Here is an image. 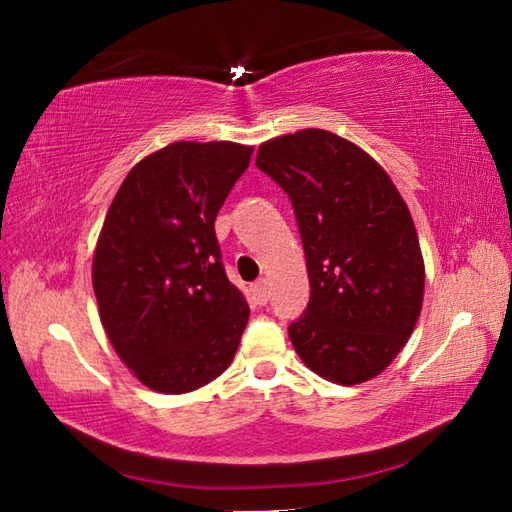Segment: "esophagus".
I'll use <instances>...</instances> for the list:
<instances>
[{
  "mask_svg": "<svg viewBox=\"0 0 512 512\" xmlns=\"http://www.w3.org/2000/svg\"><path fill=\"white\" fill-rule=\"evenodd\" d=\"M250 292H253V299H255V303H259V306H266V303L270 301V288H268L266 279L257 281V284L250 286Z\"/></svg>",
  "mask_w": 512,
  "mask_h": 512,
  "instance_id": "obj_1",
  "label": "esophagus"
}]
</instances>
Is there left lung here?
Instances as JSON below:
<instances>
[{"mask_svg":"<svg viewBox=\"0 0 512 512\" xmlns=\"http://www.w3.org/2000/svg\"><path fill=\"white\" fill-rule=\"evenodd\" d=\"M257 167L288 193L310 301L288 336L312 372L339 385L378 376L422 308L424 262L405 200L361 147L325 129L268 140Z\"/></svg>","mask_w":512,"mask_h":512,"instance_id":"8db88e82","label":"left lung"}]
</instances>
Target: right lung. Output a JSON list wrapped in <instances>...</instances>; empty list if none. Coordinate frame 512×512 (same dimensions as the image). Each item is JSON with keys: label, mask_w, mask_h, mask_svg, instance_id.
Returning <instances> with one entry per match:
<instances>
[{"label": "right lung", "mask_w": 512, "mask_h": 512, "mask_svg": "<svg viewBox=\"0 0 512 512\" xmlns=\"http://www.w3.org/2000/svg\"><path fill=\"white\" fill-rule=\"evenodd\" d=\"M253 147L171 143L127 173L92 264L101 323L134 376L187 394L231 365L248 303L222 264L215 217Z\"/></svg>", "instance_id": "right-lung-1"}]
</instances>
